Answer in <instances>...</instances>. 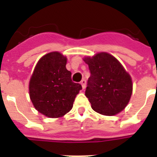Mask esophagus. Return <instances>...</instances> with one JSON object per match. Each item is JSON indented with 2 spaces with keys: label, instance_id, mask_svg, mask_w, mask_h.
Returning a JSON list of instances; mask_svg holds the SVG:
<instances>
[{
  "label": "esophagus",
  "instance_id": "1",
  "mask_svg": "<svg viewBox=\"0 0 157 157\" xmlns=\"http://www.w3.org/2000/svg\"><path fill=\"white\" fill-rule=\"evenodd\" d=\"M81 85H82V89L86 88V79H84V78H83V79L82 80Z\"/></svg>",
  "mask_w": 157,
  "mask_h": 157
}]
</instances>
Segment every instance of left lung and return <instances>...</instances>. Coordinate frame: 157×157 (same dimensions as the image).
<instances>
[{"instance_id": "left-lung-1", "label": "left lung", "mask_w": 157, "mask_h": 157, "mask_svg": "<svg viewBox=\"0 0 157 157\" xmlns=\"http://www.w3.org/2000/svg\"><path fill=\"white\" fill-rule=\"evenodd\" d=\"M90 77L85 95L95 112L114 116L125 109L132 94V80L117 59L107 52L86 56Z\"/></svg>"}]
</instances>
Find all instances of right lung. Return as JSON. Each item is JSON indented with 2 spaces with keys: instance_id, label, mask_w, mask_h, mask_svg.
<instances>
[{
  "instance_id": "add662e5",
  "label": "right lung",
  "mask_w": 157,
  "mask_h": 157,
  "mask_svg": "<svg viewBox=\"0 0 157 157\" xmlns=\"http://www.w3.org/2000/svg\"><path fill=\"white\" fill-rule=\"evenodd\" d=\"M67 58L58 52L46 54L38 60L29 84L34 108L49 118H59L70 112L82 86L71 80L66 68Z\"/></svg>"
}]
</instances>
